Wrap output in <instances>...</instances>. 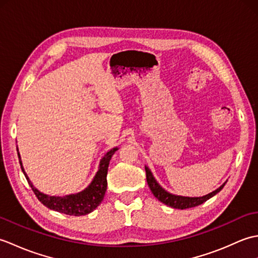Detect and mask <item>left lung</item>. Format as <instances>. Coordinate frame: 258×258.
<instances>
[{
	"label": "left lung",
	"mask_w": 258,
	"mask_h": 258,
	"mask_svg": "<svg viewBox=\"0 0 258 258\" xmlns=\"http://www.w3.org/2000/svg\"><path fill=\"white\" fill-rule=\"evenodd\" d=\"M145 172H146V180L147 184H149L150 188L152 190L153 195H154L158 201H161L164 203L165 205L171 206L173 208H179V210H185V208H190V207H195L199 206L203 203H205L207 200H210L211 197L214 195H216L218 191H221L222 188L224 187V185L226 184V182L224 183L221 187H218L216 190L212 191V193L207 194L205 196L202 197H185V196H178V195H173L171 193H168L165 189H164L162 186L158 185V183L155 180V178L153 177V175L149 167L145 166Z\"/></svg>",
	"instance_id": "1"
}]
</instances>
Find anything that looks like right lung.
<instances>
[{
	"label": "right lung",
	"mask_w": 258,
	"mask_h": 258,
	"mask_svg": "<svg viewBox=\"0 0 258 258\" xmlns=\"http://www.w3.org/2000/svg\"><path fill=\"white\" fill-rule=\"evenodd\" d=\"M117 151V149H113L109 152L106 153V155L102 158L100 168H98V172L96 173L94 179L91 183L89 187L85 188L83 191L78 194H72V195H67L62 197L57 196H48L41 193L40 190H37L31 180L27 177V175L24 172V168L22 166L21 162V156L19 155V160L21 164V168L23 171L25 177L29 182L32 190L34 191L35 196L38 199L43 205L50 208V210H54L59 213H64L67 215H74V216H81V215H86V214L91 213L94 211L95 208L101 204V202L104 199V195H105V191L107 188V169H108V164L113 154Z\"/></svg>",
	"instance_id": "1"
}]
</instances>
